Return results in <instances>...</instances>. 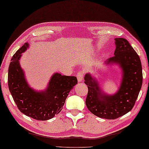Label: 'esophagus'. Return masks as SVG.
I'll list each match as a JSON object with an SVG mask.
<instances>
[{"mask_svg":"<svg viewBox=\"0 0 149 149\" xmlns=\"http://www.w3.org/2000/svg\"><path fill=\"white\" fill-rule=\"evenodd\" d=\"M77 78L79 82L83 81L84 79V73L82 72H78L77 74Z\"/></svg>","mask_w":149,"mask_h":149,"instance_id":"obj_1","label":"esophagus"}]
</instances>
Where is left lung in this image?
<instances>
[{"label": "left lung", "mask_w": 149, "mask_h": 149, "mask_svg": "<svg viewBox=\"0 0 149 149\" xmlns=\"http://www.w3.org/2000/svg\"><path fill=\"white\" fill-rule=\"evenodd\" d=\"M115 56L105 63H116L123 70V81L119 91L107 95L101 90L98 82L91 74L84 77L88 87L86 100L88 109L99 117L115 119L129 112L134 107L143 83L142 65L138 54L126 39L115 38Z\"/></svg>", "instance_id": "1"}]
</instances>
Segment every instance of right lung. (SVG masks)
Segmentation results:
<instances>
[{"label": "right lung", "instance_id": "add662e5", "mask_svg": "<svg viewBox=\"0 0 149 149\" xmlns=\"http://www.w3.org/2000/svg\"><path fill=\"white\" fill-rule=\"evenodd\" d=\"M28 47V43L24 44L11 59L8 74L9 91L20 112L32 119L46 121L62 111L68 93L77 84V79L75 76L56 73L46 90H33L28 86L19 63L21 54Z\"/></svg>", "mask_w": 149, "mask_h": 149}]
</instances>
